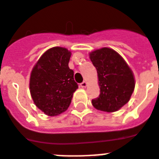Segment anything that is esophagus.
<instances>
[{"label": "esophagus", "mask_w": 159, "mask_h": 159, "mask_svg": "<svg viewBox=\"0 0 159 159\" xmlns=\"http://www.w3.org/2000/svg\"><path fill=\"white\" fill-rule=\"evenodd\" d=\"M87 86H88V83H87L86 81H84V82H82L80 84L81 88H86Z\"/></svg>", "instance_id": "obj_1"}]
</instances>
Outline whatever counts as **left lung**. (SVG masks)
<instances>
[{
  "instance_id": "obj_1",
  "label": "left lung",
  "mask_w": 159,
  "mask_h": 159,
  "mask_svg": "<svg viewBox=\"0 0 159 159\" xmlns=\"http://www.w3.org/2000/svg\"><path fill=\"white\" fill-rule=\"evenodd\" d=\"M97 70L100 96L92 100L93 107L103 112L119 110L129 102L135 88L134 73L118 53L108 47L89 54Z\"/></svg>"
}]
</instances>
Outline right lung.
<instances>
[{
    "label": "right lung",
    "instance_id": "obj_1",
    "mask_svg": "<svg viewBox=\"0 0 159 159\" xmlns=\"http://www.w3.org/2000/svg\"><path fill=\"white\" fill-rule=\"evenodd\" d=\"M70 55L66 48L52 47L40 57L31 70V97L35 105L47 116H58L65 112L78 89L74 71L68 66Z\"/></svg>",
    "mask_w": 159,
    "mask_h": 159
}]
</instances>
